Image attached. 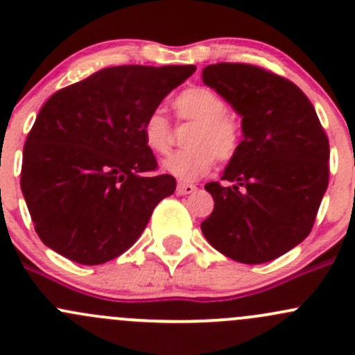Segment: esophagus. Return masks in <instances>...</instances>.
Returning <instances> with one entry per match:
<instances>
[{
  "mask_svg": "<svg viewBox=\"0 0 355 355\" xmlns=\"http://www.w3.org/2000/svg\"><path fill=\"white\" fill-rule=\"evenodd\" d=\"M198 191V187L192 184H178L177 185V194L178 196H189V194H194Z\"/></svg>",
  "mask_w": 355,
  "mask_h": 355,
  "instance_id": "1",
  "label": "esophagus"
}]
</instances>
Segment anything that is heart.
<instances>
[{
  "mask_svg": "<svg viewBox=\"0 0 355 355\" xmlns=\"http://www.w3.org/2000/svg\"><path fill=\"white\" fill-rule=\"evenodd\" d=\"M178 118L194 121L187 137V149L163 159L161 170L182 182H192L214 163L232 159L241 146V127L227 113V101L209 87H191L175 98ZM142 139L155 155H164L171 146V127L163 111L153 110L142 121Z\"/></svg>",
  "mask_w": 355,
  "mask_h": 355,
  "instance_id": "heart-1",
  "label": "heart"
}]
</instances>
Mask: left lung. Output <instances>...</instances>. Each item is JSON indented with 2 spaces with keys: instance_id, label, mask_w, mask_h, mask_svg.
<instances>
[{
  "instance_id": "1",
  "label": "left lung",
  "mask_w": 355,
  "mask_h": 355,
  "mask_svg": "<svg viewBox=\"0 0 355 355\" xmlns=\"http://www.w3.org/2000/svg\"><path fill=\"white\" fill-rule=\"evenodd\" d=\"M202 82L242 118L237 155L206 184L214 209L204 237L230 259L261 264L309 235L328 187L330 144L316 110L293 82L244 63H216Z\"/></svg>"
}]
</instances>
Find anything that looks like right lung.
Here are the masks:
<instances>
[{"mask_svg":"<svg viewBox=\"0 0 355 355\" xmlns=\"http://www.w3.org/2000/svg\"><path fill=\"white\" fill-rule=\"evenodd\" d=\"M194 65L110 67L55 92L24 146L20 187L39 239L78 264L114 259L141 237L170 175H148L156 157L142 121Z\"/></svg>","mask_w":355,"mask_h":355,"instance_id":"right-lung-1","label":"right lung"}]
</instances>
